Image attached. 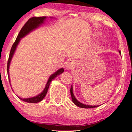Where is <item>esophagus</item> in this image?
<instances>
[{"instance_id": "1", "label": "esophagus", "mask_w": 132, "mask_h": 132, "mask_svg": "<svg viewBox=\"0 0 132 132\" xmlns=\"http://www.w3.org/2000/svg\"><path fill=\"white\" fill-rule=\"evenodd\" d=\"M75 66V62L73 59H70L65 63V67L67 69L70 70Z\"/></svg>"}]
</instances>
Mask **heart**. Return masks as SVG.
I'll return each instance as SVG.
<instances>
[{"mask_svg":"<svg viewBox=\"0 0 132 132\" xmlns=\"http://www.w3.org/2000/svg\"><path fill=\"white\" fill-rule=\"evenodd\" d=\"M94 35L95 36V37H99V36L100 35V34L99 33V32H95Z\"/></svg>","mask_w":132,"mask_h":132,"instance_id":"b5f03b06","label":"heart"}]
</instances>
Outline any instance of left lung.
<instances>
[{
  "instance_id": "obj_1",
  "label": "left lung",
  "mask_w": 132,
  "mask_h": 132,
  "mask_svg": "<svg viewBox=\"0 0 132 132\" xmlns=\"http://www.w3.org/2000/svg\"><path fill=\"white\" fill-rule=\"evenodd\" d=\"M119 53H120L121 54L120 50H119ZM73 90V86L71 85V88H70V94H71V99H72V101H73V102L74 103H75L77 106H79V107L82 108H86V109H87V108H94L98 107V106H90V105H86V104H83V103H80V102H79V101L77 100L76 98V97H75V95H74Z\"/></svg>"
}]
</instances>
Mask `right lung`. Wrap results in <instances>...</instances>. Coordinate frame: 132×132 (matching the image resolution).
Masks as SVG:
<instances>
[{
  "label": "right lung",
  "mask_w": 132,
  "mask_h": 132,
  "mask_svg": "<svg viewBox=\"0 0 132 132\" xmlns=\"http://www.w3.org/2000/svg\"><path fill=\"white\" fill-rule=\"evenodd\" d=\"M47 17H34L30 18L28 20V21L25 23V24L23 26V27L21 28L20 31L19 35H18L17 38H16L15 42L12 45L11 49L10 55H9V58L8 61V64H7V72H8V79L9 81L10 82V76H9V68H10V65L11 61V59L13 57V55L14 53H15V51L16 50V48L19 44L20 41L21 40V39L23 37H24V36L29 33V32H32V30H34L35 29L41 25L42 24H44V21L46 20L47 19ZM50 19H53V17H50ZM64 71V69L63 68H60V69L57 70L55 73H54L53 75H52L48 78L47 82L46 85V86H45L44 90H43V92H41L40 94H39L38 95H37V96L31 97V98H22L21 97H18L20 99V100H23V102H28V103H38L41 102V100H43V98H44L46 95L47 94V93L48 89L49 88L50 84L53 79L55 78L56 77H57V76H59L61 74H62ZM11 85V84H10Z\"/></svg>",
  "instance_id": "1"
}]
</instances>
